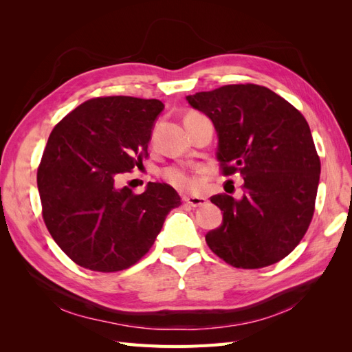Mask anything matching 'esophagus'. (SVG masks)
Segmentation results:
<instances>
[{
    "label": "esophagus",
    "mask_w": 352,
    "mask_h": 352,
    "mask_svg": "<svg viewBox=\"0 0 352 352\" xmlns=\"http://www.w3.org/2000/svg\"><path fill=\"white\" fill-rule=\"evenodd\" d=\"M184 202H186L190 207H202L207 204V199L204 197H184Z\"/></svg>",
    "instance_id": "1"
}]
</instances>
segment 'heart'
<instances>
[{"label":"heart","mask_w":352,"mask_h":352,"mask_svg":"<svg viewBox=\"0 0 352 352\" xmlns=\"http://www.w3.org/2000/svg\"><path fill=\"white\" fill-rule=\"evenodd\" d=\"M198 172L186 166H168L163 170V177L180 190H194L198 185Z\"/></svg>","instance_id":"obj_1"}]
</instances>
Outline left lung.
I'll return each instance as SVG.
<instances>
[{
	"label": "left lung",
	"mask_w": 352,
	"mask_h": 352,
	"mask_svg": "<svg viewBox=\"0 0 352 352\" xmlns=\"http://www.w3.org/2000/svg\"><path fill=\"white\" fill-rule=\"evenodd\" d=\"M208 116L219 136L225 176L243 177V197L210 199L223 221L206 235L223 261L238 269L267 267L291 254L310 226L320 179V158L304 116L260 85H226L188 95Z\"/></svg>",
	"instance_id": "1"
}]
</instances>
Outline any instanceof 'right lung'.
Here are the masks:
<instances>
[{"label": "right lung", "mask_w": 352, "mask_h": 352, "mask_svg": "<svg viewBox=\"0 0 352 352\" xmlns=\"http://www.w3.org/2000/svg\"><path fill=\"white\" fill-rule=\"evenodd\" d=\"M158 100L98 97L85 101L52 129L38 167L42 217L52 239L80 267L129 269L150 251L166 216L180 206L167 184L142 194L119 179L148 157Z\"/></svg>", "instance_id": "obj_1"}]
</instances>
